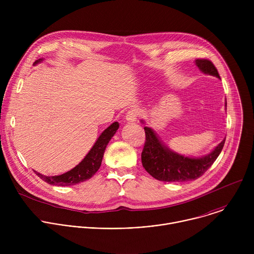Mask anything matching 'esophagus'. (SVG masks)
<instances>
[{"instance_id": "34e87169", "label": "esophagus", "mask_w": 254, "mask_h": 254, "mask_svg": "<svg viewBox=\"0 0 254 254\" xmlns=\"http://www.w3.org/2000/svg\"><path fill=\"white\" fill-rule=\"evenodd\" d=\"M139 115V112L138 110H136V108H131V110H129L127 115H126V120L129 123H132V122H135V120L137 119Z\"/></svg>"}]
</instances>
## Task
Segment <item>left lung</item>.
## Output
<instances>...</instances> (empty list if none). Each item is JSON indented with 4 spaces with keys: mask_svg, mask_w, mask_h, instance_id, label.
I'll list each match as a JSON object with an SVG mask.
<instances>
[{
    "mask_svg": "<svg viewBox=\"0 0 254 254\" xmlns=\"http://www.w3.org/2000/svg\"><path fill=\"white\" fill-rule=\"evenodd\" d=\"M198 68L220 79L218 71L208 59H197ZM146 142L141 152V164L152 177L164 182H187L201 177L220 155L225 138L210 154L201 158H189L171 151L160 140L155 131L144 127Z\"/></svg>",
    "mask_w": 254,
    "mask_h": 254,
    "instance_id": "1",
    "label": "left lung"
}]
</instances>
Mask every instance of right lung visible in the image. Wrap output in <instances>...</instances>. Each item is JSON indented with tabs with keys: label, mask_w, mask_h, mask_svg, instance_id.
Masks as SVG:
<instances>
[{
	"label": "right lung",
	"mask_w": 254,
	"mask_h": 254,
	"mask_svg": "<svg viewBox=\"0 0 254 254\" xmlns=\"http://www.w3.org/2000/svg\"><path fill=\"white\" fill-rule=\"evenodd\" d=\"M43 59H39L37 61H35L34 64H37L41 62ZM119 123L116 122L112 124L107 128H105L101 134L98 136L97 140L93 144V147L91 150L88 152V154L85 156V158L72 170L59 175V176H44L38 172H36V175H37L39 178H41L43 181H45L46 183L50 185H55V186H71V185H75L81 182H84V181L90 179L99 169L102 161V157L105 151V148L107 146V143L110 142L114 134L117 132L119 129Z\"/></svg>",
	"instance_id": "add662e5"
}]
</instances>
